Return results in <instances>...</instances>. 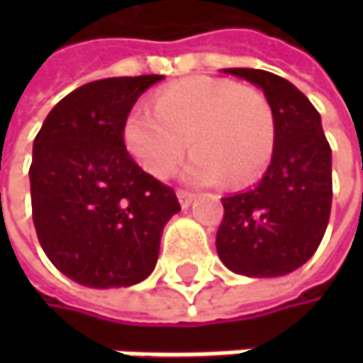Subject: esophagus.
I'll list each match as a JSON object with an SVG mask.
<instances>
[{
    "instance_id": "esophagus-1",
    "label": "esophagus",
    "mask_w": 363,
    "mask_h": 363,
    "mask_svg": "<svg viewBox=\"0 0 363 363\" xmlns=\"http://www.w3.org/2000/svg\"><path fill=\"white\" fill-rule=\"evenodd\" d=\"M177 195H179V201H181L182 208H189V206H191V201H193V193H189V191H182L181 189Z\"/></svg>"
}]
</instances>
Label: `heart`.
Wrapping results in <instances>:
<instances>
[{
  "instance_id": "heart-1",
  "label": "heart",
  "mask_w": 363,
  "mask_h": 363,
  "mask_svg": "<svg viewBox=\"0 0 363 363\" xmlns=\"http://www.w3.org/2000/svg\"><path fill=\"white\" fill-rule=\"evenodd\" d=\"M130 155L155 179H168L189 147L184 168L193 184H233L258 179L275 149V115L269 99L229 79L193 77L155 94L153 111L134 107L123 121Z\"/></svg>"
}]
</instances>
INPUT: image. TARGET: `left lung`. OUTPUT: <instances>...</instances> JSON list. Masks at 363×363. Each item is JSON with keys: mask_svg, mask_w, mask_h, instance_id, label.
I'll list each match as a JSON object with an SVG mask.
<instances>
[{"mask_svg": "<svg viewBox=\"0 0 363 363\" xmlns=\"http://www.w3.org/2000/svg\"><path fill=\"white\" fill-rule=\"evenodd\" d=\"M258 86L275 115V149L256 186L223 197L216 252L248 277H277L305 264L326 233L332 151L322 117L288 79L260 69H225Z\"/></svg>", "mask_w": 363, "mask_h": 363, "instance_id": "1", "label": "left lung"}]
</instances>
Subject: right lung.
Returning a JSON list of instances; mask_svg holds the SVG:
<instances>
[{
	"instance_id": "right-lung-1",
	"label": "right lung",
	"mask_w": 363,
	"mask_h": 363,
	"mask_svg": "<svg viewBox=\"0 0 363 363\" xmlns=\"http://www.w3.org/2000/svg\"><path fill=\"white\" fill-rule=\"evenodd\" d=\"M164 75L109 77L67 94L33 140L31 208L52 264L88 288L149 277L166 223L181 210L172 186L128 153L123 121Z\"/></svg>"
}]
</instances>
